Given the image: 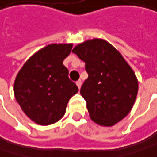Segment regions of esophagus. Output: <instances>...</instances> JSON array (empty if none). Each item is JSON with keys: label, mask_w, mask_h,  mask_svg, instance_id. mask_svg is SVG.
<instances>
[{"label": "esophagus", "mask_w": 157, "mask_h": 157, "mask_svg": "<svg viewBox=\"0 0 157 157\" xmlns=\"http://www.w3.org/2000/svg\"><path fill=\"white\" fill-rule=\"evenodd\" d=\"M76 85H77V86L78 87V89H80V87H81V85H82L81 80H78V81L76 82Z\"/></svg>", "instance_id": "obj_1"}]
</instances>
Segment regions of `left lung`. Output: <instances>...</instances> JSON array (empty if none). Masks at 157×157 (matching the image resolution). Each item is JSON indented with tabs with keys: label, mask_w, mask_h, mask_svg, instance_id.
Segmentation results:
<instances>
[{
	"label": "left lung",
	"mask_w": 157,
	"mask_h": 157,
	"mask_svg": "<svg viewBox=\"0 0 157 157\" xmlns=\"http://www.w3.org/2000/svg\"><path fill=\"white\" fill-rule=\"evenodd\" d=\"M72 52L86 63L88 78L80 94L91 120L111 127L131 111L139 90L138 78L120 52L104 39L86 40Z\"/></svg>",
	"instance_id": "8db88e82"
}]
</instances>
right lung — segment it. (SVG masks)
<instances>
[{"label":"right lung","instance_id":"add662e5","mask_svg":"<svg viewBox=\"0 0 157 157\" xmlns=\"http://www.w3.org/2000/svg\"><path fill=\"white\" fill-rule=\"evenodd\" d=\"M72 44H52L34 53L17 74L14 95L22 111L39 125H50L65 114L78 88L62 64Z\"/></svg>","mask_w":157,"mask_h":157}]
</instances>
